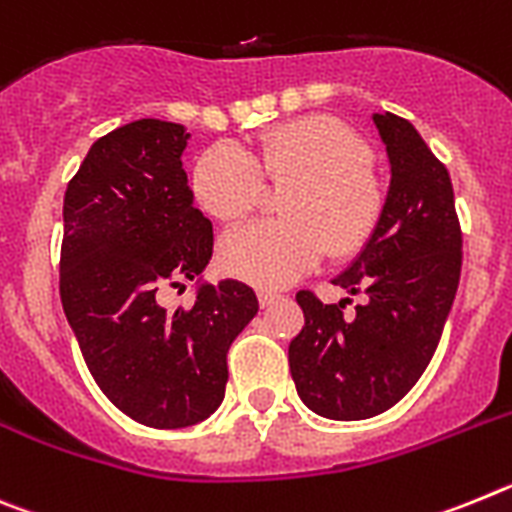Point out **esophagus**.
I'll return each mask as SVG.
<instances>
[{
	"label": "esophagus",
	"mask_w": 512,
	"mask_h": 512,
	"mask_svg": "<svg viewBox=\"0 0 512 512\" xmlns=\"http://www.w3.org/2000/svg\"><path fill=\"white\" fill-rule=\"evenodd\" d=\"M257 299H260V306L265 309V306L275 304V301L281 299V293H275V291H257Z\"/></svg>",
	"instance_id": "obj_1"
}]
</instances>
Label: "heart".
I'll return each instance as SVG.
<instances>
[{"mask_svg":"<svg viewBox=\"0 0 512 512\" xmlns=\"http://www.w3.org/2000/svg\"><path fill=\"white\" fill-rule=\"evenodd\" d=\"M373 151L335 115L311 113L260 133L247 154L211 146L190 175L195 201L216 221L244 219L262 198V182L283 188L278 221H260L221 239L226 275L257 288H283L327 252L350 260L379 231L386 193Z\"/></svg>","mask_w":512,"mask_h":512,"instance_id":"obj_1","label":"heart"}]
</instances>
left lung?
<instances>
[{"label":"left lung","mask_w":512,"mask_h":512,"mask_svg":"<svg viewBox=\"0 0 512 512\" xmlns=\"http://www.w3.org/2000/svg\"><path fill=\"white\" fill-rule=\"evenodd\" d=\"M391 182L379 231L332 283L363 293L353 317L296 293L304 327L288 345L301 402L330 420L381 415L417 384L448 319L461 275V226L448 170L410 121L373 113Z\"/></svg>","instance_id":"left-lung-1"}]
</instances>
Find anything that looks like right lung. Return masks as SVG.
Listing matches in <instances>:
<instances>
[{
  "label": "right lung",
  "instance_id": "add662e5",
  "mask_svg": "<svg viewBox=\"0 0 512 512\" xmlns=\"http://www.w3.org/2000/svg\"><path fill=\"white\" fill-rule=\"evenodd\" d=\"M180 123L141 118L87 151L64 195L61 304L102 394L149 428H190L224 402L226 353L257 314L239 281L206 283L211 221L193 203ZM199 278L172 315L164 285Z\"/></svg>",
  "mask_w": 512,
  "mask_h": 512
}]
</instances>
